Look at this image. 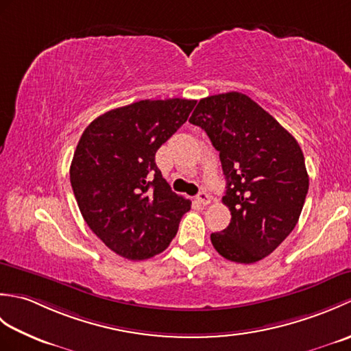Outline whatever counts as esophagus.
Returning a JSON list of instances; mask_svg holds the SVG:
<instances>
[{"label": "esophagus", "instance_id": "34e87169", "mask_svg": "<svg viewBox=\"0 0 351 351\" xmlns=\"http://www.w3.org/2000/svg\"><path fill=\"white\" fill-rule=\"evenodd\" d=\"M197 200H199V202L202 204V205H210V204H211V196L208 195L206 191H200L199 195H197Z\"/></svg>", "mask_w": 351, "mask_h": 351}]
</instances>
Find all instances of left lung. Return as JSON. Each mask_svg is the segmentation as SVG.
<instances>
[{
  "mask_svg": "<svg viewBox=\"0 0 351 351\" xmlns=\"http://www.w3.org/2000/svg\"><path fill=\"white\" fill-rule=\"evenodd\" d=\"M190 123L217 149L226 180L225 204L232 219L211 243L223 258L253 264L279 247L299 221L309 189L297 140L238 92L200 99Z\"/></svg>",
  "mask_w": 351,
  "mask_h": 351,
  "instance_id": "8db88e82",
  "label": "left lung"
}]
</instances>
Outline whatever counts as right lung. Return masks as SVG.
Wrapping results in <instances>:
<instances>
[{
	"instance_id": "obj_1",
	"label": "right lung",
	"mask_w": 351,
	"mask_h": 351,
	"mask_svg": "<svg viewBox=\"0 0 351 351\" xmlns=\"http://www.w3.org/2000/svg\"><path fill=\"white\" fill-rule=\"evenodd\" d=\"M193 99H145L96 117L81 136L71 185L81 214L108 249L131 261L173 240L189 199L175 195L155 164L162 143L187 122Z\"/></svg>"
}]
</instances>
